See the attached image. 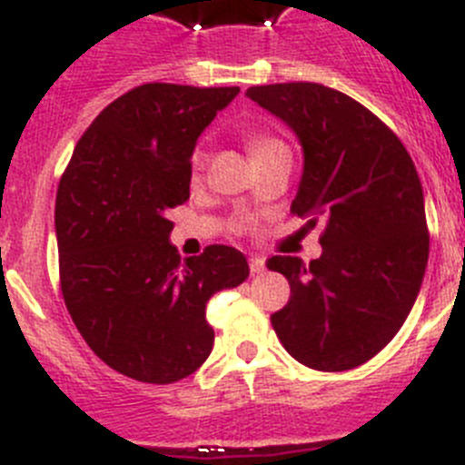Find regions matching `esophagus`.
Returning <instances> with one entry per match:
<instances>
[{"instance_id": "34e87169", "label": "esophagus", "mask_w": 465, "mask_h": 465, "mask_svg": "<svg viewBox=\"0 0 465 465\" xmlns=\"http://www.w3.org/2000/svg\"><path fill=\"white\" fill-rule=\"evenodd\" d=\"M250 270L252 274H261V272H265V259H261V256H252Z\"/></svg>"}]
</instances>
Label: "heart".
<instances>
[{"label":"heart","instance_id":"b5f03b06","mask_svg":"<svg viewBox=\"0 0 465 465\" xmlns=\"http://www.w3.org/2000/svg\"><path fill=\"white\" fill-rule=\"evenodd\" d=\"M281 145H285L281 139H276L274 134H267V133H254L247 137V148H250L252 157H254V162L259 157H262V154L272 153V150L281 148ZM204 168V150L198 148L193 153V157H191V175L198 177L200 173H203Z\"/></svg>","mask_w":465,"mask_h":465}]
</instances>
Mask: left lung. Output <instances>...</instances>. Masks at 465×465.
<instances>
[{
	"label": "left lung",
	"instance_id": "1",
	"mask_svg": "<svg viewBox=\"0 0 465 465\" xmlns=\"http://www.w3.org/2000/svg\"><path fill=\"white\" fill-rule=\"evenodd\" d=\"M247 96L297 133L303 175L292 211L322 224V256H272L290 302L270 317L297 362L349 371L380 353L410 315L430 254L423 186L401 139L355 98L317 83Z\"/></svg>",
	"mask_w": 465,
	"mask_h": 465
}]
</instances>
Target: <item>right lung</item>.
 Wrapping results in <instances>:
<instances>
[{"mask_svg":"<svg viewBox=\"0 0 465 465\" xmlns=\"http://www.w3.org/2000/svg\"><path fill=\"white\" fill-rule=\"evenodd\" d=\"M238 87L145 83L112 101L78 139L55 195L60 290L89 349L150 384L198 371L213 346L206 303L250 276L209 245L182 261L168 211L189 200L191 154Z\"/></svg>","mask_w":465,"mask_h":465,"instance_id":"1","label":"right lung"}]
</instances>
